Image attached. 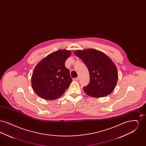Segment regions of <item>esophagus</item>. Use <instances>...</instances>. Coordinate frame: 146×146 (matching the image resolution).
<instances>
[{
  "label": "esophagus",
  "mask_w": 146,
  "mask_h": 146,
  "mask_svg": "<svg viewBox=\"0 0 146 146\" xmlns=\"http://www.w3.org/2000/svg\"><path fill=\"white\" fill-rule=\"evenodd\" d=\"M74 80H79V77L78 76V77H76V78H74Z\"/></svg>",
  "instance_id": "34e87169"
}]
</instances>
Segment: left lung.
I'll use <instances>...</instances> for the list:
<instances>
[{"label": "left lung", "instance_id": "left-lung-1", "mask_svg": "<svg viewBox=\"0 0 146 146\" xmlns=\"http://www.w3.org/2000/svg\"><path fill=\"white\" fill-rule=\"evenodd\" d=\"M74 54L83 61L89 72L90 82L84 86L85 92L94 97H104L111 94L118 78L116 66L111 60L95 49L76 50Z\"/></svg>", "mask_w": 146, "mask_h": 146}]
</instances>
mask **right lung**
<instances>
[{"label": "right lung", "instance_id": "1", "mask_svg": "<svg viewBox=\"0 0 146 146\" xmlns=\"http://www.w3.org/2000/svg\"><path fill=\"white\" fill-rule=\"evenodd\" d=\"M70 55L69 50H59L37 64L31 80L37 95L46 100H54L61 97L68 88L72 79L65 62Z\"/></svg>", "mask_w": 146, "mask_h": 146}]
</instances>
